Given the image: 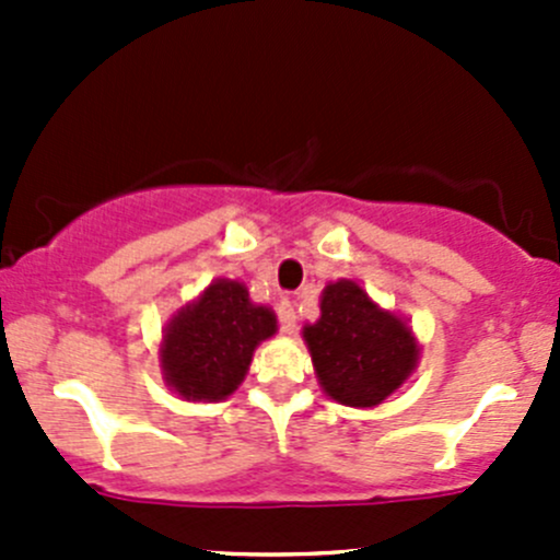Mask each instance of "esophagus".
<instances>
[{"label":"esophagus","mask_w":560,"mask_h":560,"mask_svg":"<svg viewBox=\"0 0 560 560\" xmlns=\"http://www.w3.org/2000/svg\"><path fill=\"white\" fill-rule=\"evenodd\" d=\"M279 325H281V332H287V336H292V332L298 330V314H295V303L292 301H281L279 303Z\"/></svg>","instance_id":"1"}]
</instances>
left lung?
<instances>
[{
  "instance_id": "8db88e82",
  "label": "left lung",
  "mask_w": 560,
  "mask_h": 560,
  "mask_svg": "<svg viewBox=\"0 0 560 560\" xmlns=\"http://www.w3.org/2000/svg\"><path fill=\"white\" fill-rule=\"evenodd\" d=\"M319 319L303 341L322 389L343 406L371 409L417 369L420 347L400 316L376 306L358 281L338 279L322 290Z\"/></svg>"
}]
</instances>
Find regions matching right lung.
Wrapping results in <instances>:
<instances>
[{
    "label": "right lung",
    "mask_w": 560,
    "mask_h": 560,
    "mask_svg": "<svg viewBox=\"0 0 560 560\" xmlns=\"http://www.w3.org/2000/svg\"><path fill=\"white\" fill-rule=\"evenodd\" d=\"M276 332V314L248 301L241 281L217 279L167 322L160 365L184 400H224L244 382L254 349Z\"/></svg>",
    "instance_id": "right-lung-1"
}]
</instances>
